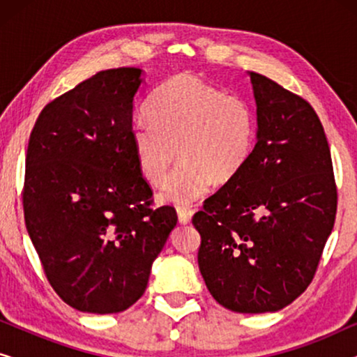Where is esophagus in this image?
<instances>
[{"label": "esophagus", "mask_w": 357, "mask_h": 357, "mask_svg": "<svg viewBox=\"0 0 357 357\" xmlns=\"http://www.w3.org/2000/svg\"><path fill=\"white\" fill-rule=\"evenodd\" d=\"M193 209L192 208H177V216H178V222L180 224H188L192 221V216H193Z\"/></svg>", "instance_id": "obj_1"}]
</instances>
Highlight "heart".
I'll return each mask as SVG.
<instances>
[{
    "label": "heart",
    "instance_id": "obj_1",
    "mask_svg": "<svg viewBox=\"0 0 357 357\" xmlns=\"http://www.w3.org/2000/svg\"><path fill=\"white\" fill-rule=\"evenodd\" d=\"M151 120L131 126L136 162L153 185L167 178L178 154L183 162L160 190V202L183 206L211 185L227 183L243 169L255 148L257 120L248 100L226 94L193 75H177L155 92Z\"/></svg>",
    "mask_w": 357,
    "mask_h": 357
}]
</instances>
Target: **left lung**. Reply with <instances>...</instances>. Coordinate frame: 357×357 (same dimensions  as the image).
Listing matches in <instances>:
<instances>
[{"mask_svg":"<svg viewBox=\"0 0 357 357\" xmlns=\"http://www.w3.org/2000/svg\"><path fill=\"white\" fill-rule=\"evenodd\" d=\"M248 76L255 148L192 222L202 236L199 271L214 299L232 312L265 314L284 309L314 280L338 197L312 105L270 77Z\"/></svg>","mask_w":357,"mask_h":357,"instance_id":"8db88e82","label":"left lung"}]
</instances>
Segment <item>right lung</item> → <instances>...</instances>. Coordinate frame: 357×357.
Returning <instances> with one entry per match:
<instances>
[{
  "instance_id": "obj_1",
  "label": "right lung",
  "mask_w": 357,
  "mask_h": 357,
  "mask_svg": "<svg viewBox=\"0 0 357 357\" xmlns=\"http://www.w3.org/2000/svg\"><path fill=\"white\" fill-rule=\"evenodd\" d=\"M139 68L105 70L56 97L29 138L24 219L53 289L73 309L116 314L144 294L177 226L131 143Z\"/></svg>"
}]
</instances>
